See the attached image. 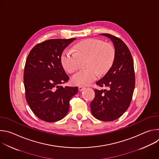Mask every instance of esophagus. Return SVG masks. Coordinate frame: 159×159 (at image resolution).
Segmentation results:
<instances>
[{
  "instance_id": "obj_1",
  "label": "esophagus",
  "mask_w": 159,
  "mask_h": 159,
  "mask_svg": "<svg viewBox=\"0 0 159 159\" xmlns=\"http://www.w3.org/2000/svg\"><path fill=\"white\" fill-rule=\"evenodd\" d=\"M85 89V87H84V86H82V85L79 86V90H80V91H82V90H84Z\"/></svg>"
}]
</instances>
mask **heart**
I'll return each instance as SVG.
<instances>
[{
	"label": "heart",
	"mask_w": 159,
	"mask_h": 159,
	"mask_svg": "<svg viewBox=\"0 0 159 159\" xmlns=\"http://www.w3.org/2000/svg\"><path fill=\"white\" fill-rule=\"evenodd\" d=\"M116 57V50L109 43L96 38H89L77 43L74 50L66 49L62 53L60 61L68 73L74 72L80 61L85 60L84 70L72 77V82L77 85H89L94 81L98 74L102 75L110 69Z\"/></svg>",
	"instance_id": "heart-1"
}]
</instances>
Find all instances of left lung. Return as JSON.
I'll return each instance as SVG.
<instances>
[{
    "mask_svg": "<svg viewBox=\"0 0 159 159\" xmlns=\"http://www.w3.org/2000/svg\"><path fill=\"white\" fill-rule=\"evenodd\" d=\"M101 34L112 41L116 57L106 74L96 82L99 87H109V90L95 89V98L90 105L96 118L111 121L120 118L131 103L135 85L134 64L128 47L120 38L108 33Z\"/></svg>",
    "mask_w": 159,
    "mask_h": 159,
    "instance_id": "obj_1",
    "label": "left lung"
}]
</instances>
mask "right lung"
<instances>
[{"instance_id": "right-lung-1", "label": "right lung", "mask_w": 159, "mask_h": 159, "mask_svg": "<svg viewBox=\"0 0 159 159\" xmlns=\"http://www.w3.org/2000/svg\"><path fill=\"white\" fill-rule=\"evenodd\" d=\"M75 38L51 39L38 43L30 51L25 66L26 101L40 120L55 122L63 118L78 87L60 85L69 80L61 65L63 50Z\"/></svg>"}]
</instances>
